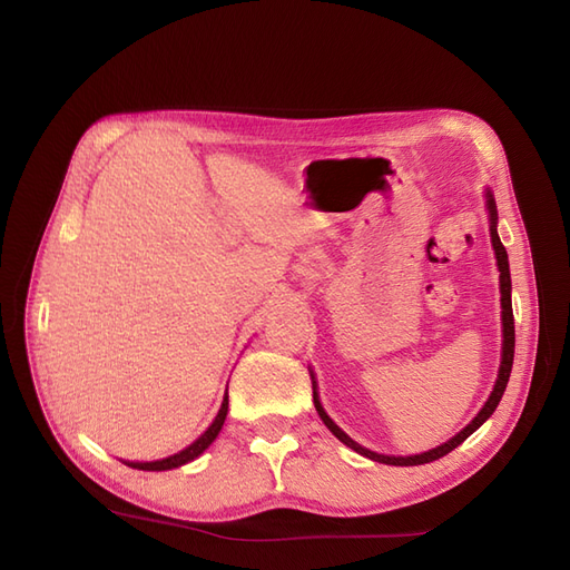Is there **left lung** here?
Segmentation results:
<instances>
[{
	"instance_id": "1",
	"label": "left lung",
	"mask_w": 570,
	"mask_h": 570,
	"mask_svg": "<svg viewBox=\"0 0 570 570\" xmlns=\"http://www.w3.org/2000/svg\"><path fill=\"white\" fill-rule=\"evenodd\" d=\"M488 209H490V220H492V226H490L492 247H494V254H497V266H499V289H502V325H504L502 366H499L497 385H494V390H492V394H490V400L485 402V406L480 409L478 416H475L469 425H465L456 438H452L450 442H444L442 446H438V450H430V452H425V454H416V456H385V454H375V452H371V450H364V446L356 444L350 435H344L342 430H340L331 419H327V413L323 411V406H321V402H318L316 385H314V404H316V411H318L321 421L327 425V430H331V433H333L340 442L347 444L350 450H354V452H358V454H364V456H368V459H373V461L390 463V465H421V463H430V461H435V459H440V456H444V454H450L452 450H456V446H459L465 438L473 435L475 430L492 416L494 409H497V404H499V400H502V394H504L507 383H509V375H511V366H513L515 331H513V308H511V273H509V256H507V249H504V245H502V239H499V235H497V209H494V199H492V195H490V193H488Z\"/></svg>"
}]
</instances>
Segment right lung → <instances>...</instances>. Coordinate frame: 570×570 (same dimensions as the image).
<instances>
[{
    "mask_svg": "<svg viewBox=\"0 0 570 570\" xmlns=\"http://www.w3.org/2000/svg\"><path fill=\"white\" fill-rule=\"evenodd\" d=\"M226 416H228V394L223 396L220 411H218V416L214 419V423L209 425V430H206V433H204L199 440H195L193 444L185 446L183 452H178V454H174V456H168V459H161V461H149V463H140V461L132 463V461H130L128 465H130V469H140V471H168V469H178V465L197 459V456L206 450V446H209V444L218 438L220 428H223V421H226Z\"/></svg>",
    "mask_w": 570,
    "mask_h": 570,
    "instance_id": "right-lung-1",
    "label": "right lung"
}]
</instances>
